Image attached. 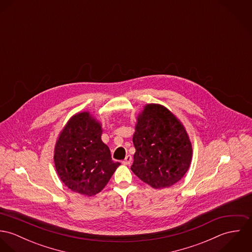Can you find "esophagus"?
<instances>
[{
	"instance_id": "obj_1",
	"label": "esophagus",
	"mask_w": 252,
	"mask_h": 252,
	"mask_svg": "<svg viewBox=\"0 0 252 252\" xmlns=\"http://www.w3.org/2000/svg\"><path fill=\"white\" fill-rule=\"evenodd\" d=\"M124 165H130L131 163H132V156L131 155H127L126 157H125V159L123 160V162H122Z\"/></svg>"
}]
</instances>
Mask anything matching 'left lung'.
Listing matches in <instances>:
<instances>
[{
  "mask_svg": "<svg viewBox=\"0 0 252 252\" xmlns=\"http://www.w3.org/2000/svg\"><path fill=\"white\" fill-rule=\"evenodd\" d=\"M132 172L155 189L180 181L192 160V144L177 116L164 106L147 104L138 115Z\"/></svg>",
  "mask_w": 252,
  "mask_h": 252,
  "instance_id": "8db88e82",
  "label": "left lung"
}]
</instances>
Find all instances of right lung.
<instances>
[{
  "mask_svg": "<svg viewBox=\"0 0 252 252\" xmlns=\"http://www.w3.org/2000/svg\"><path fill=\"white\" fill-rule=\"evenodd\" d=\"M102 125L90 112L72 115L59 134L54 148L56 172L72 191L94 196L108 184L120 165L104 144Z\"/></svg>",
  "mask_w": 252,
  "mask_h": 252,
  "instance_id": "add662e5",
  "label": "right lung"
}]
</instances>
